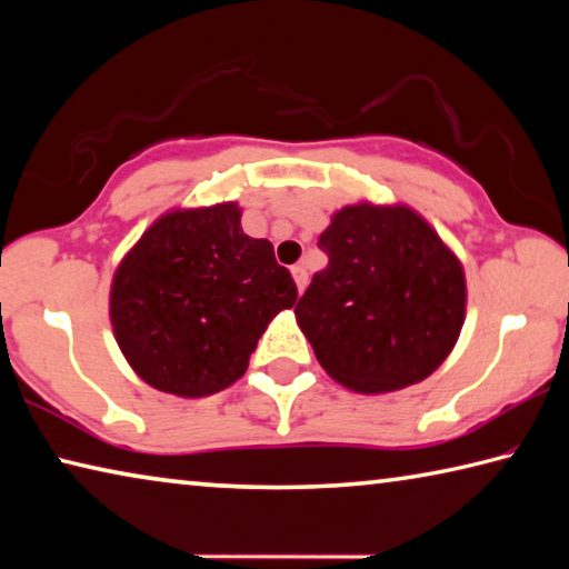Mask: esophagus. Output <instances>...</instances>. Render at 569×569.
I'll return each mask as SVG.
<instances>
[{"label":"esophagus","mask_w":569,"mask_h":569,"mask_svg":"<svg viewBox=\"0 0 569 569\" xmlns=\"http://www.w3.org/2000/svg\"><path fill=\"white\" fill-rule=\"evenodd\" d=\"M291 273H293V281H296V286H298V291L303 293V288H306V283H308V271H306L303 266H293Z\"/></svg>","instance_id":"1"}]
</instances>
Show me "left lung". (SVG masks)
<instances>
[{"mask_svg":"<svg viewBox=\"0 0 569 569\" xmlns=\"http://www.w3.org/2000/svg\"><path fill=\"white\" fill-rule=\"evenodd\" d=\"M329 266L296 303L316 359L343 387L427 379L455 349L467 286L455 253L409 208L349 206L319 238Z\"/></svg>","mask_w":569,"mask_h":569,"instance_id":"obj_1","label":"left lung"}]
</instances>
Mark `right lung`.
Masks as SVG:
<instances>
[{"instance_id":"add662e5","label":"right lung","mask_w":569,"mask_h":569,"mask_svg":"<svg viewBox=\"0 0 569 569\" xmlns=\"http://www.w3.org/2000/svg\"><path fill=\"white\" fill-rule=\"evenodd\" d=\"M296 298L273 246L246 236L238 206L223 203L150 226L114 273L110 316L142 381L206 397L243 377L268 323Z\"/></svg>"}]
</instances>
